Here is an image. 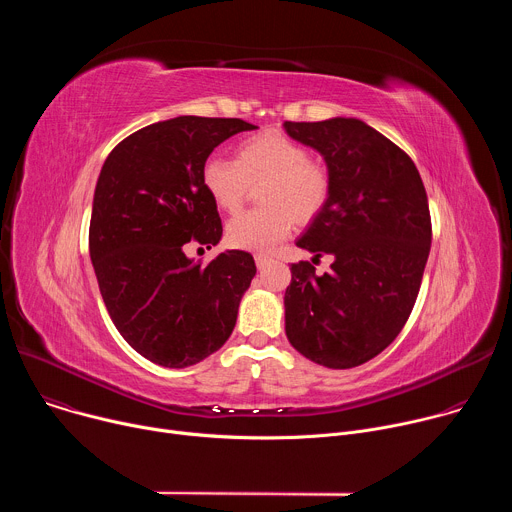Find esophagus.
<instances>
[{"label":"esophagus","instance_id":"34e87169","mask_svg":"<svg viewBox=\"0 0 512 512\" xmlns=\"http://www.w3.org/2000/svg\"><path fill=\"white\" fill-rule=\"evenodd\" d=\"M271 261H273V257H269V255H255V263L259 269H265Z\"/></svg>","mask_w":512,"mask_h":512}]
</instances>
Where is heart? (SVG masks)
<instances>
[{"mask_svg":"<svg viewBox=\"0 0 512 512\" xmlns=\"http://www.w3.org/2000/svg\"><path fill=\"white\" fill-rule=\"evenodd\" d=\"M261 208L241 212L227 225V241L243 251H269L291 227L312 225L332 196V172L310 160L308 150L279 131H263L243 139L235 160L208 158L202 186L214 206L235 212L251 186Z\"/></svg>","mask_w":512,"mask_h":512,"instance_id":"obj_1","label":"heart"}]
</instances>
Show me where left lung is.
I'll use <instances>...</instances> for the list:
<instances>
[{
    "label": "left lung",
    "mask_w": 512,
    "mask_h": 512,
    "mask_svg": "<svg viewBox=\"0 0 512 512\" xmlns=\"http://www.w3.org/2000/svg\"><path fill=\"white\" fill-rule=\"evenodd\" d=\"M289 137L320 152L332 196L298 247L332 255L318 275L294 263L285 289V334L328 369H352L383 352L403 330L431 247L427 194L413 160L360 119L283 123Z\"/></svg>",
    "instance_id": "left-lung-1"
}]
</instances>
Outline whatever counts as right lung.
I'll return each instance as SVG.
<instances>
[{
	"mask_svg": "<svg viewBox=\"0 0 512 512\" xmlns=\"http://www.w3.org/2000/svg\"><path fill=\"white\" fill-rule=\"evenodd\" d=\"M251 129L221 117L158 121L117 143L101 168L89 227L101 296L125 342L160 367L184 369L221 348L257 273L245 251L208 265L184 253L190 241H221L202 166L218 143Z\"/></svg>",
	"mask_w": 512,
	"mask_h": 512,
	"instance_id": "add662e5",
	"label": "right lung"
}]
</instances>
